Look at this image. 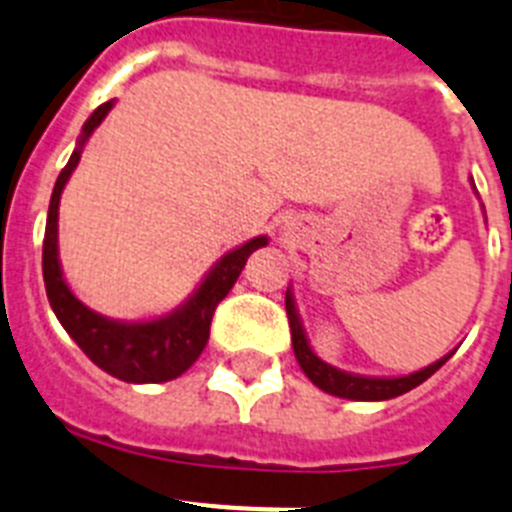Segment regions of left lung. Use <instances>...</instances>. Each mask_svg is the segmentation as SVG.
Here are the masks:
<instances>
[{"label": "left lung", "instance_id": "obj_1", "mask_svg": "<svg viewBox=\"0 0 512 512\" xmlns=\"http://www.w3.org/2000/svg\"><path fill=\"white\" fill-rule=\"evenodd\" d=\"M287 318H289V330H292V348H295V356L300 361L302 372L307 374L315 387H320L328 395L336 397H346V400H392L397 395H405L413 387L423 384L425 379L436 374L446 361L451 359L449 356H443L438 359L436 364L425 366L420 372L408 374V377H397V379H372V377H356V374H346L336 366H328L325 361H320L318 356L312 354V348L307 346V338L302 333L300 318H297L295 302L292 297L287 295Z\"/></svg>", "mask_w": 512, "mask_h": 512}]
</instances>
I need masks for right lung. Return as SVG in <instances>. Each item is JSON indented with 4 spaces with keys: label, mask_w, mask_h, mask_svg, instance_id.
<instances>
[{
    "label": "right lung",
    "mask_w": 512,
    "mask_h": 512,
    "mask_svg": "<svg viewBox=\"0 0 512 512\" xmlns=\"http://www.w3.org/2000/svg\"><path fill=\"white\" fill-rule=\"evenodd\" d=\"M110 107L112 102L99 104L92 117L84 122L79 148L71 153L69 164L63 166L56 179V187H53L43 238L45 292H48V302H51L53 312L66 328V333L74 338L76 346L99 369L122 379V382H169V379H176L179 374L187 372L189 366L197 361V356L202 354V348L207 346V338H210L215 307L233 289L235 279L241 277L248 256L259 246H266V238L261 235V238L248 241L246 246L225 253L223 259L217 261L215 269L210 271L205 284L197 289V295L166 318L151 320V323H115V320H107L92 312L87 305H81L63 282L61 266H58V200H61V192L69 182L71 171L79 164L84 140L104 120Z\"/></svg>",
    "instance_id": "right-lung-1"
}]
</instances>
